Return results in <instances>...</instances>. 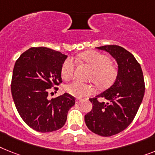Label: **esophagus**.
<instances>
[{
    "label": "esophagus",
    "instance_id": "1",
    "mask_svg": "<svg viewBox=\"0 0 155 155\" xmlns=\"http://www.w3.org/2000/svg\"><path fill=\"white\" fill-rule=\"evenodd\" d=\"M82 101H83V100L81 99V98H77V99H76V103L77 104H80L81 102H82Z\"/></svg>",
    "mask_w": 155,
    "mask_h": 155
}]
</instances>
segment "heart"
<instances>
[{"label":"heart","instance_id":"obj_1","mask_svg":"<svg viewBox=\"0 0 155 155\" xmlns=\"http://www.w3.org/2000/svg\"><path fill=\"white\" fill-rule=\"evenodd\" d=\"M82 62L92 67L88 76V79L93 81L100 88H108L114 83L118 71L114 65L110 62V58L107 55L94 51H89L79 55ZM76 62L73 58H67L62 63L61 74L63 78L70 79L74 73ZM66 91L76 97H85L94 93L95 88L91 83H85L79 80H75L66 85Z\"/></svg>","mask_w":155,"mask_h":155}]
</instances>
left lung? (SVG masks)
Here are the masks:
<instances>
[{
  "mask_svg": "<svg viewBox=\"0 0 155 155\" xmlns=\"http://www.w3.org/2000/svg\"><path fill=\"white\" fill-rule=\"evenodd\" d=\"M96 48L109 53L118 65L113 85L89 99L93 108L85 116L88 128L106 137L121 132L132 122L143 98L145 85L141 66L132 54L117 45ZM98 97L105 101L100 102Z\"/></svg>",
  "mask_w": 155,
  "mask_h": 155,
  "instance_id": "1",
  "label": "left lung"
}]
</instances>
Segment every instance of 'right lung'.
<instances>
[{
  "label": "right lung",
  "instance_id": "1",
  "mask_svg": "<svg viewBox=\"0 0 155 155\" xmlns=\"http://www.w3.org/2000/svg\"><path fill=\"white\" fill-rule=\"evenodd\" d=\"M66 58L47 47H31L15 63L12 99L23 120L35 131L51 132L62 127L68 111L74 105V97L66 93L48 98L50 89L62 82L61 70Z\"/></svg>",
  "mask_w": 155,
  "mask_h": 155
}]
</instances>
